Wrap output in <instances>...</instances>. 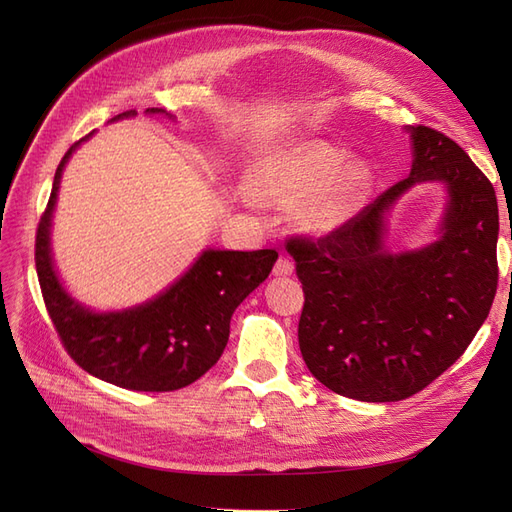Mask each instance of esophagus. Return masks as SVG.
Returning a JSON list of instances; mask_svg holds the SVG:
<instances>
[{
	"label": "esophagus",
	"mask_w": 512,
	"mask_h": 512,
	"mask_svg": "<svg viewBox=\"0 0 512 512\" xmlns=\"http://www.w3.org/2000/svg\"><path fill=\"white\" fill-rule=\"evenodd\" d=\"M292 273H294V265H292L288 258H280V260L275 262V267H273V275L275 277H288Z\"/></svg>",
	"instance_id": "esophagus-1"
}]
</instances>
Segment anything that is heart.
<instances>
[{
  "label": "heart",
  "instance_id": "b5f03b06",
  "mask_svg": "<svg viewBox=\"0 0 512 512\" xmlns=\"http://www.w3.org/2000/svg\"><path fill=\"white\" fill-rule=\"evenodd\" d=\"M346 151L322 138L292 143L256 166L254 188L280 207H299V224L314 235L342 228L359 207L363 175L346 166ZM254 203V192L243 194Z\"/></svg>",
  "mask_w": 512,
  "mask_h": 512
}]
</instances>
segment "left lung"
Segmentation results:
<instances>
[{
	"mask_svg": "<svg viewBox=\"0 0 512 512\" xmlns=\"http://www.w3.org/2000/svg\"><path fill=\"white\" fill-rule=\"evenodd\" d=\"M410 177L331 235L290 237L303 284L299 348L312 376L337 395L399 401L466 352L498 290V200L453 138L408 128ZM442 180L449 205L440 242L406 255L381 245L383 215L412 184Z\"/></svg>",
	"mask_w": 512,
	"mask_h": 512,
	"instance_id": "obj_1",
	"label": "left lung"
}]
</instances>
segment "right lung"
Instances as JSON below:
<instances>
[{
    "mask_svg": "<svg viewBox=\"0 0 512 512\" xmlns=\"http://www.w3.org/2000/svg\"><path fill=\"white\" fill-rule=\"evenodd\" d=\"M147 113H162V108H147ZM130 115L134 111L115 119ZM79 143L66 151L55 170L49 203L36 230V271L46 312L66 352L87 374L130 391L183 389L220 361L232 312L267 280L277 252L207 250L153 301L117 314L89 312L61 288L49 239L59 179Z\"/></svg>",
    "mask_w": 512,
    "mask_h": 512,
    "instance_id": "add662e5",
    "label": "right lung"
}]
</instances>
